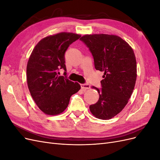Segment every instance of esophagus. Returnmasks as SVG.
Returning a JSON list of instances; mask_svg holds the SVG:
<instances>
[{
  "mask_svg": "<svg viewBox=\"0 0 160 160\" xmlns=\"http://www.w3.org/2000/svg\"><path fill=\"white\" fill-rule=\"evenodd\" d=\"M81 88L82 89V90L85 91L86 90H88L89 89H90V85L87 84V83H84V84H81Z\"/></svg>",
  "mask_w": 160,
  "mask_h": 160,
  "instance_id": "obj_1",
  "label": "esophagus"
}]
</instances>
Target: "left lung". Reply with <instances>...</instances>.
Wrapping results in <instances>:
<instances>
[{
	"label": "left lung",
	"instance_id": "1",
	"mask_svg": "<svg viewBox=\"0 0 160 160\" xmlns=\"http://www.w3.org/2000/svg\"><path fill=\"white\" fill-rule=\"evenodd\" d=\"M80 40L89 48L96 70L103 71L99 99L89 106L91 113L109 119L122 111L132 95L137 78L136 59L132 48L122 38L113 35H85Z\"/></svg>",
	"mask_w": 160,
	"mask_h": 160
}]
</instances>
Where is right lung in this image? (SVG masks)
Instances as JSON below:
<instances>
[{
    "label": "right lung",
    "instance_id": "right-lung-1",
    "mask_svg": "<svg viewBox=\"0 0 160 160\" xmlns=\"http://www.w3.org/2000/svg\"><path fill=\"white\" fill-rule=\"evenodd\" d=\"M81 35L61 32L42 38L34 48L27 66L28 88L35 103L45 114H60L70 98L81 89L78 83L67 79L65 53ZM61 68L65 76H59Z\"/></svg>",
    "mask_w": 160,
    "mask_h": 160
}]
</instances>
